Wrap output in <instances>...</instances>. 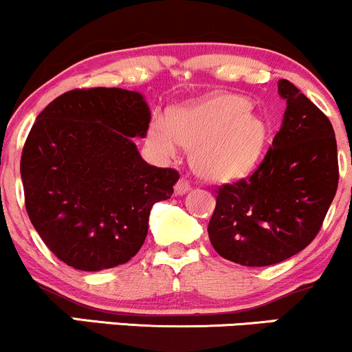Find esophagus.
I'll return each mask as SVG.
<instances>
[{
  "label": "esophagus",
  "instance_id": "34e87169",
  "mask_svg": "<svg viewBox=\"0 0 352 352\" xmlns=\"http://www.w3.org/2000/svg\"><path fill=\"white\" fill-rule=\"evenodd\" d=\"M190 190V184L185 179H180L179 182L175 184V187H173V192H175V195H185Z\"/></svg>",
  "mask_w": 352,
  "mask_h": 352
}]
</instances>
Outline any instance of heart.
I'll use <instances>...</instances> for the list:
<instances>
[{
    "label": "heart",
    "instance_id": "b5f03b06",
    "mask_svg": "<svg viewBox=\"0 0 352 352\" xmlns=\"http://www.w3.org/2000/svg\"><path fill=\"white\" fill-rule=\"evenodd\" d=\"M148 139L165 157L177 155L180 147L193 151L192 165L201 179L228 182L258 164L268 140V124L245 96L212 94L175 109L170 120L155 117Z\"/></svg>",
    "mask_w": 352,
    "mask_h": 352
}]
</instances>
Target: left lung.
<instances>
[{
    "mask_svg": "<svg viewBox=\"0 0 352 352\" xmlns=\"http://www.w3.org/2000/svg\"><path fill=\"white\" fill-rule=\"evenodd\" d=\"M280 132L252 175L221 185L208 223L215 252L233 263L270 266L318 235L338 190V145L329 119L289 80Z\"/></svg>",
    "mask_w": 352,
    "mask_h": 352,
    "instance_id": "obj_1",
    "label": "left lung"
}]
</instances>
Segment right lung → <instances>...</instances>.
Returning a JSON list of instances; mask_svg holds the SVG:
<instances>
[{
    "label": "right lung",
    "instance_id": "right-lung-1",
    "mask_svg": "<svg viewBox=\"0 0 352 352\" xmlns=\"http://www.w3.org/2000/svg\"><path fill=\"white\" fill-rule=\"evenodd\" d=\"M151 109L119 87L74 89L36 117L21 155L31 223L60 261L82 272L124 265L139 252L153 204L170 199L179 172L148 165Z\"/></svg>",
    "mask_w": 352,
    "mask_h": 352
}]
</instances>
